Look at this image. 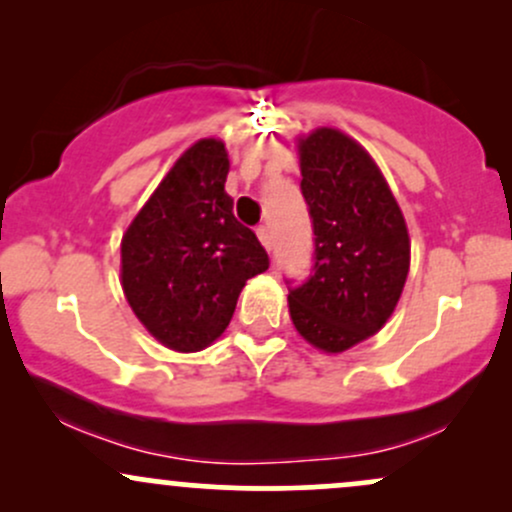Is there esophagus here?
Segmentation results:
<instances>
[{"label":"esophagus","instance_id":"34e87169","mask_svg":"<svg viewBox=\"0 0 512 512\" xmlns=\"http://www.w3.org/2000/svg\"><path fill=\"white\" fill-rule=\"evenodd\" d=\"M256 234H258V239H261V244L266 246V251H271V249H273V234H271V229H268V227H258Z\"/></svg>","mask_w":512,"mask_h":512}]
</instances>
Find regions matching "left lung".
I'll return each instance as SVG.
<instances>
[{
    "mask_svg": "<svg viewBox=\"0 0 512 512\" xmlns=\"http://www.w3.org/2000/svg\"><path fill=\"white\" fill-rule=\"evenodd\" d=\"M298 153L315 263L310 278L290 288V320L312 346L339 354L393 315L410 271V236L364 146L322 126L298 141Z\"/></svg>",
    "mask_w": 512,
    "mask_h": 512,
    "instance_id": "1",
    "label": "left lung"
}]
</instances>
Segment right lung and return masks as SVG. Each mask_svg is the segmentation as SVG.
Listing matches in <instances>:
<instances>
[{"label":"right lung","instance_id":"right-lung-1","mask_svg":"<svg viewBox=\"0 0 512 512\" xmlns=\"http://www.w3.org/2000/svg\"><path fill=\"white\" fill-rule=\"evenodd\" d=\"M227 148L200 139L175 161L122 239V288L168 349L200 351L227 329L246 280L268 254L224 192Z\"/></svg>","mask_w":512,"mask_h":512}]
</instances>
